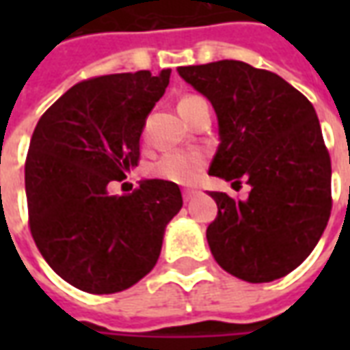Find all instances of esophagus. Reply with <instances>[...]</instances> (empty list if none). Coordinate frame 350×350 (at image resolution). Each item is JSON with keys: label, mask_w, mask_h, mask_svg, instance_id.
I'll return each instance as SVG.
<instances>
[{"label": "esophagus", "mask_w": 350, "mask_h": 350, "mask_svg": "<svg viewBox=\"0 0 350 350\" xmlns=\"http://www.w3.org/2000/svg\"><path fill=\"white\" fill-rule=\"evenodd\" d=\"M182 195H183V200H185V202H189L191 198L197 195V191H195V189H183Z\"/></svg>", "instance_id": "34e87169"}]
</instances>
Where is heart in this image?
Here are the masks:
<instances>
[{
    "label": "heart",
    "instance_id": "b5f03b06",
    "mask_svg": "<svg viewBox=\"0 0 350 350\" xmlns=\"http://www.w3.org/2000/svg\"><path fill=\"white\" fill-rule=\"evenodd\" d=\"M197 95H185L180 100V112L182 116L200 103ZM206 167V153L202 152H168L153 165V176L167 182L180 183V185H191L198 180L200 172Z\"/></svg>",
    "mask_w": 350,
    "mask_h": 350
}]
</instances>
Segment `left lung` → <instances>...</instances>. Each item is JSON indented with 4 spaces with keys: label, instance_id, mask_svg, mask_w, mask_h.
Wrapping results in <instances>:
<instances>
[{
    "label": "left lung",
    "instance_id": "obj_1",
    "mask_svg": "<svg viewBox=\"0 0 350 350\" xmlns=\"http://www.w3.org/2000/svg\"><path fill=\"white\" fill-rule=\"evenodd\" d=\"M212 103L219 148L210 174L250 183V198L213 191L206 228L221 268L268 283L298 268L321 240L332 210V163L313 105L275 72L236 59L178 67Z\"/></svg>",
    "mask_w": 350,
    "mask_h": 350
}]
</instances>
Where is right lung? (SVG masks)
I'll return each instance as SVG.
<instances>
[{"instance_id": "add662e5", "label": "right lung", "mask_w": 350, "mask_h": 350, "mask_svg": "<svg viewBox=\"0 0 350 350\" xmlns=\"http://www.w3.org/2000/svg\"><path fill=\"white\" fill-rule=\"evenodd\" d=\"M170 69L82 80L41 116L26 157V197L35 245L57 275L84 293L129 288L157 262L182 191L144 180L110 195L138 165L146 118Z\"/></svg>"}]
</instances>
